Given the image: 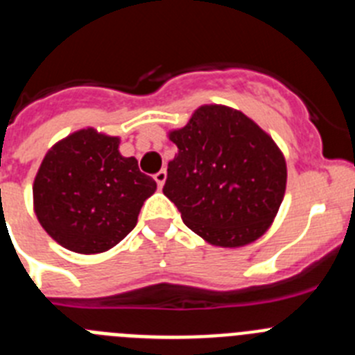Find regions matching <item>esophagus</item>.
<instances>
[{"label":"esophagus","instance_id":"1","mask_svg":"<svg viewBox=\"0 0 355 355\" xmlns=\"http://www.w3.org/2000/svg\"><path fill=\"white\" fill-rule=\"evenodd\" d=\"M155 181L158 183V188H163L165 181H167V171H159L155 174Z\"/></svg>","mask_w":355,"mask_h":355}]
</instances>
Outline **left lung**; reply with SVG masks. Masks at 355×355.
<instances>
[{"mask_svg":"<svg viewBox=\"0 0 355 355\" xmlns=\"http://www.w3.org/2000/svg\"><path fill=\"white\" fill-rule=\"evenodd\" d=\"M178 155L163 193L215 247L249 245L268 231L286 192V159L266 131L224 105H202L168 131Z\"/></svg>","mask_w":355,"mask_h":355,"instance_id":"1","label":"left lung"}]
</instances>
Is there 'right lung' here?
I'll use <instances>...</instances> for the list:
<instances>
[{
    "instance_id": "obj_1",
    "label": "right lung",
    "mask_w": 355,
    "mask_h": 355,
    "mask_svg": "<svg viewBox=\"0 0 355 355\" xmlns=\"http://www.w3.org/2000/svg\"><path fill=\"white\" fill-rule=\"evenodd\" d=\"M119 137L85 128L46 153L33 181V209L44 231L65 249L99 254L137 225L156 181L137 158L119 153Z\"/></svg>"
}]
</instances>
